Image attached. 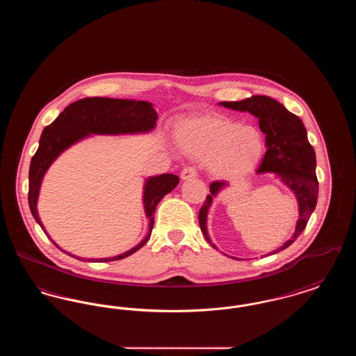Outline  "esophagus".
Here are the masks:
<instances>
[{
	"instance_id": "esophagus-1",
	"label": "esophagus",
	"mask_w": 356,
	"mask_h": 356,
	"mask_svg": "<svg viewBox=\"0 0 356 356\" xmlns=\"http://www.w3.org/2000/svg\"><path fill=\"white\" fill-rule=\"evenodd\" d=\"M180 176H181V179H183V180L195 179V177L197 176V170H196V168H193V167H186V168H184V170H181Z\"/></svg>"
}]
</instances>
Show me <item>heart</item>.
Segmentation results:
<instances>
[{"label": "heart", "mask_w": 356, "mask_h": 356, "mask_svg": "<svg viewBox=\"0 0 356 356\" xmlns=\"http://www.w3.org/2000/svg\"><path fill=\"white\" fill-rule=\"evenodd\" d=\"M176 140L183 152L207 161L211 173L224 180L248 175L263 153V137L256 128L218 115L180 120Z\"/></svg>", "instance_id": "b5f03b06"}]
</instances>
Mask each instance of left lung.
Listing matches in <instances>:
<instances>
[{
    "mask_svg": "<svg viewBox=\"0 0 356 356\" xmlns=\"http://www.w3.org/2000/svg\"><path fill=\"white\" fill-rule=\"evenodd\" d=\"M220 105L241 112H250L259 119V127L266 135L267 151L257 168V173L275 172L282 181L293 191L299 203V220L293 236L284 243L276 254L289 247L305 231L311 218L319 193V183L316 179V157L312 145L307 138L303 121L291 113L282 104L268 96L256 95L241 102H222ZM228 184L225 181H213L209 186L211 195L205 197L199 212V224L208 243H211L207 232V213L212 203V197Z\"/></svg>",
    "mask_w": 356,
    "mask_h": 356,
    "instance_id": "left-lung-1",
    "label": "left lung"
}]
</instances>
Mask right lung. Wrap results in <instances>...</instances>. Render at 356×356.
Listing matches in <instances>:
<instances>
[{"mask_svg": "<svg viewBox=\"0 0 356 356\" xmlns=\"http://www.w3.org/2000/svg\"><path fill=\"white\" fill-rule=\"evenodd\" d=\"M157 113L152 104L136 100H119L106 97H88L72 102L58 118L48 125L40 138V145L34 153L29 168V192L28 202L35 221L44 229L37 213V197L42 177L49 168L53 160L67 149L72 144L89 134L100 135H119L148 132L154 128ZM179 184L176 175L164 173L149 177L144 188V207L147 218L149 219V232L147 237L135 248L128 252L108 257L96 259V261H113L124 259L138 251L151 236L154 222V209L160 200L173 191ZM81 260V257H79ZM90 261V260H89Z\"/></svg>", "mask_w": 356, "mask_h": 356, "instance_id": "add662e5", "label": "right lung"}]
</instances>
